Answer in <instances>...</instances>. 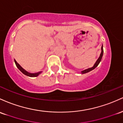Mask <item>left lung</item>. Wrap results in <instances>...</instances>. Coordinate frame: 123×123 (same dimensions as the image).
<instances>
[{"label": "left lung", "instance_id": "left-lung-1", "mask_svg": "<svg viewBox=\"0 0 123 123\" xmlns=\"http://www.w3.org/2000/svg\"><path fill=\"white\" fill-rule=\"evenodd\" d=\"M103 45H102V47H101V53H100V56H99V57L98 59V60H96V62H95V63L94 64V65L93 66V67H91V68L86 69V70H83V71H82L81 72V74H85V73H87L88 72H89V71H92V70H93V69H95V68H96V67L98 66V64H99V63H100V61H101L102 58V56H103Z\"/></svg>", "mask_w": 123, "mask_h": 123}]
</instances>
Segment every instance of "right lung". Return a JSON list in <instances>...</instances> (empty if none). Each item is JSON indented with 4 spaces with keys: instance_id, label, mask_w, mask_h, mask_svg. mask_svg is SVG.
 <instances>
[{
    "instance_id": "1",
    "label": "right lung",
    "mask_w": 123,
    "mask_h": 123,
    "mask_svg": "<svg viewBox=\"0 0 123 123\" xmlns=\"http://www.w3.org/2000/svg\"><path fill=\"white\" fill-rule=\"evenodd\" d=\"M14 62H15V64H16V66H17V67L19 69V70H20L21 72L23 73V74H24V75H27V76H28V77H37V76H38V75H39V74H41V73H42V71H39V72L35 73H29V72H28V71H26L25 70H24V69L23 68V67H22L21 66L20 64H19L18 63H17V62H16V60H15V59H14Z\"/></svg>"
}]
</instances>
